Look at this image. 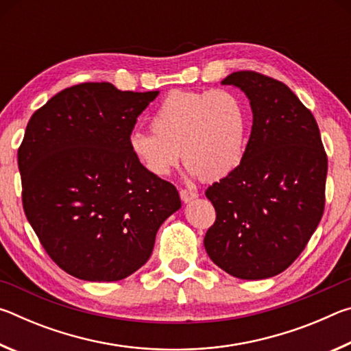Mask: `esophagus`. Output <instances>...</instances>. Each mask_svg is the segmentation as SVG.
<instances>
[{
    "label": "esophagus",
    "mask_w": 351,
    "mask_h": 351,
    "mask_svg": "<svg viewBox=\"0 0 351 351\" xmlns=\"http://www.w3.org/2000/svg\"><path fill=\"white\" fill-rule=\"evenodd\" d=\"M180 197H181V199L184 201V203H190V201L198 197V193L193 192V190L181 189V190H180Z\"/></svg>",
    "instance_id": "obj_1"
}]
</instances>
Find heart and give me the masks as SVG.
I'll return each mask as SVG.
<instances>
[{"label": "heart", "instance_id": "obj_1", "mask_svg": "<svg viewBox=\"0 0 351 351\" xmlns=\"http://www.w3.org/2000/svg\"><path fill=\"white\" fill-rule=\"evenodd\" d=\"M152 130L128 138L130 152L145 171L167 176L182 156L190 175L217 181L234 173L245 158L249 111L229 90H176L154 111Z\"/></svg>", "mask_w": 351, "mask_h": 351}]
</instances>
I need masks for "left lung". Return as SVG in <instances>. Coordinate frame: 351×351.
<instances>
[{
    "label": "left lung",
    "instance_id": "1",
    "mask_svg": "<svg viewBox=\"0 0 351 351\" xmlns=\"http://www.w3.org/2000/svg\"><path fill=\"white\" fill-rule=\"evenodd\" d=\"M221 85L246 94L252 132L240 167L206 190L217 219L204 247L228 274L261 280L291 266L316 230L328 159L316 119L285 83L239 71Z\"/></svg>",
    "mask_w": 351,
    "mask_h": 351
}]
</instances>
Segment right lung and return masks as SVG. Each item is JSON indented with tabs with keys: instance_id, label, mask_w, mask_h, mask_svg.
<instances>
[{
	"instance_id": "right-lung-1",
	"label": "right lung",
	"mask_w": 351,
	"mask_h": 351,
	"mask_svg": "<svg viewBox=\"0 0 351 351\" xmlns=\"http://www.w3.org/2000/svg\"><path fill=\"white\" fill-rule=\"evenodd\" d=\"M159 91L80 83L32 114L19 148L23 209L41 246L80 280H122L150 258L158 229L181 207L169 181L128 147Z\"/></svg>"
}]
</instances>
